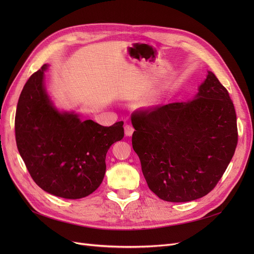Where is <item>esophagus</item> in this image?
<instances>
[{"label":"esophagus","mask_w":254,"mask_h":254,"mask_svg":"<svg viewBox=\"0 0 254 254\" xmlns=\"http://www.w3.org/2000/svg\"><path fill=\"white\" fill-rule=\"evenodd\" d=\"M134 130H135V128L132 127L130 125H126L125 126V134H126V136H127V137L131 136L132 132H134Z\"/></svg>","instance_id":"34e87169"}]
</instances>
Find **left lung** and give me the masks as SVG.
I'll list each match as a JSON object with an SVG mask.
<instances>
[{
	"mask_svg": "<svg viewBox=\"0 0 254 254\" xmlns=\"http://www.w3.org/2000/svg\"><path fill=\"white\" fill-rule=\"evenodd\" d=\"M132 148L148 188L167 202L208 194L221 179L238 144L229 91L212 72L188 103L156 105L131 113Z\"/></svg>",
	"mask_w": 254,
	"mask_h": 254,
	"instance_id": "obj_1",
	"label": "left lung"
}]
</instances>
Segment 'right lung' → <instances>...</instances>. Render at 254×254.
I'll return each mask as SVG.
<instances>
[{"label":"right lung","instance_id":"obj_1","mask_svg":"<svg viewBox=\"0 0 254 254\" xmlns=\"http://www.w3.org/2000/svg\"><path fill=\"white\" fill-rule=\"evenodd\" d=\"M35 72L23 86L15 114V139L20 156L36 184L64 198H81L95 191L106 172V154L125 135L124 122L103 127L81 122L74 113L53 108L43 75Z\"/></svg>","mask_w":254,"mask_h":254}]
</instances>
